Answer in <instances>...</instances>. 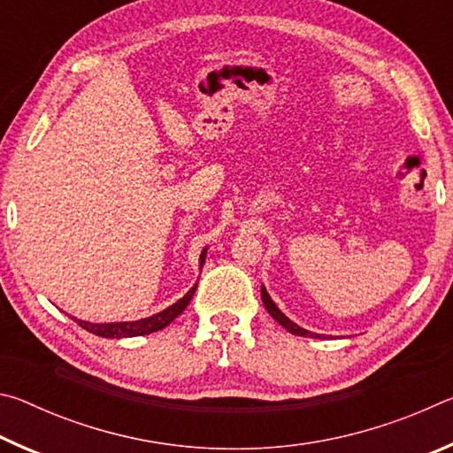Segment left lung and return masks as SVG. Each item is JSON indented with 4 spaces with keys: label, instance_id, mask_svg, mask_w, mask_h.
<instances>
[{
    "label": "left lung",
    "instance_id": "8db88e82",
    "mask_svg": "<svg viewBox=\"0 0 453 453\" xmlns=\"http://www.w3.org/2000/svg\"><path fill=\"white\" fill-rule=\"evenodd\" d=\"M262 300H264V305H265V310L270 311V316L278 321L280 326H283L288 329L289 334H294V335H303V337H321L319 334H311V332H308V329H303V327H300L297 324H294V321H291L289 318H286L283 316V313L278 310V305H275L273 302H272V297L267 296V291H265V288H262Z\"/></svg>",
    "mask_w": 453,
    "mask_h": 453
}]
</instances>
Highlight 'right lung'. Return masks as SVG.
Segmentation results:
<instances>
[{"label": "right lung", "instance_id": "obj_1", "mask_svg": "<svg viewBox=\"0 0 453 453\" xmlns=\"http://www.w3.org/2000/svg\"><path fill=\"white\" fill-rule=\"evenodd\" d=\"M205 262V250L202 251V257H199V265H203ZM196 288H191L186 296L181 297L180 302H175L170 308L156 313V316L151 318H145V319H137V321H119V324H89V321H81V319H75L78 324L88 329V332L96 334V335H102V337H134V335H148L153 332H159V329H164L165 326H170L172 321L180 316V313L188 308V303L191 297L196 294Z\"/></svg>", "mask_w": 453, "mask_h": 453}]
</instances>
